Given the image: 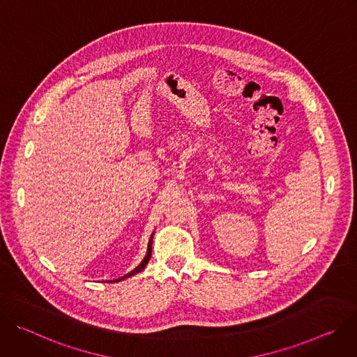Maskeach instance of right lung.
Instances as JSON below:
<instances>
[{"instance_id": "add662e5", "label": "right lung", "mask_w": 357, "mask_h": 357, "mask_svg": "<svg viewBox=\"0 0 357 357\" xmlns=\"http://www.w3.org/2000/svg\"><path fill=\"white\" fill-rule=\"evenodd\" d=\"M152 236H154V233H152V234H151V237H149V241H148V250H146V254H145L144 260L141 261V264H139L138 267H135L132 271H130L128 274H126L124 277H121V278H119V280H113V281H109V282H119V281H121V280H126V278H128V277H131V275H134V274H138L139 271H142V270L145 268V266L148 264V261H149V259H151V250H152Z\"/></svg>"}]
</instances>
